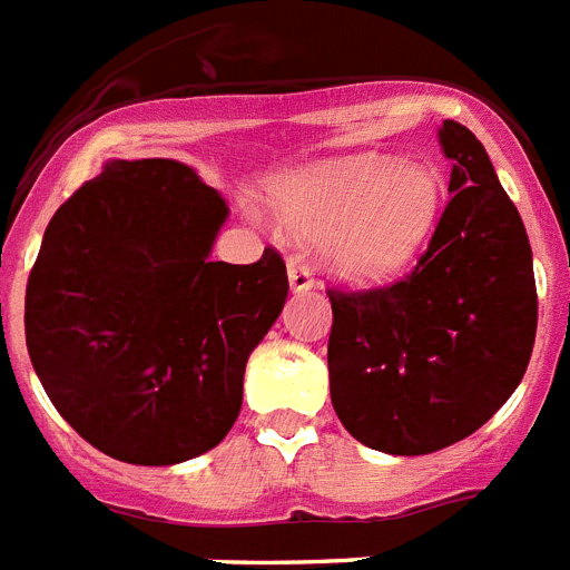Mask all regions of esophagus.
Here are the masks:
<instances>
[{"label":"esophagus","mask_w":570,"mask_h":570,"mask_svg":"<svg viewBox=\"0 0 570 570\" xmlns=\"http://www.w3.org/2000/svg\"><path fill=\"white\" fill-rule=\"evenodd\" d=\"M288 279H291V291H294V294H305V291L314 288L312 267L305 265L303 256L288 258Z\"/></svg>","instance_id":"1"}]
</instances>
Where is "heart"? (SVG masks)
I'll return each mask as SVG.
<instances>
[{
	"instance_id": "1",
	"label": "heart",
	"mask_w": 570,
	"mask_h": 570,
	"mask_svg": "<svg viewBox=\"0 0 570 570\" xmlns=\"http://www.w3.org/2000/svg\"><path fill=\"white\" fill-rule=\"evenodd\" d=\"M443 209V177L428 163L379 154L320 163L276 189L279 218L326 235L328 262L350 279H387L420 256Z\"/></svg>"
}]
</instances>
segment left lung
<instances>
[{
	"mask_svg": "<svg viewBox=\"0 0 570 570\" xmlns=\"http://www.w3.org/2000/svg\"><path fill=\"white\" fill-rule=\"evenodd\" d=\"M449 206L413 274L332 291L328 390L337 420L384 454H431L474 434L515 393L535 341L533 250L469 127L445 119Z\"/></svg>",
	"mask_w": 570,
	"mask_h": 570,
	"instance_id": "left-lung-1",
	"label": "left lung"
}]
</instances>
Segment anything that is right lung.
<instances>
[{
	"mask_svg": "<svg viewBox=\"0 0 570 570\" xmlns=\"http://www.w3.org/2000/svg\"><path fill=\"white\" fill-rule=\"evenodd\" d=\"M227 200L177 159H110L49 220L26 343L51 404L107 458L174 465L238 420L244 366L288 296L285 262H212Z\"/></svg>",
	"mask_w": 570,
	"mask_h": 570,
	"instance_id": "obj_1",
	"label": "right lung"
}]
</instances>
